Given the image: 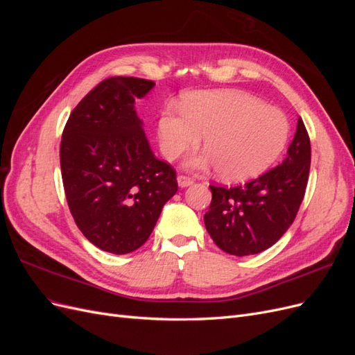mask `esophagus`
I'll return each mask as SVG.
<instances>
[{"instance_id":"obj_1","label":"esophagus","mask_w":355,"mask_h":355,"mask_svg":"<svg viewBox=\"0 0 355 355\" xmlns=\"http://www.w3.org/2000/svg\"><path fill=\"white\" fill-rule=\"evenodd\" d=\"M178 184L180 188H185V187H189L194 184V179L189 178V176H185V175H179L178 176Z\"/></svg>"}]
</instances>
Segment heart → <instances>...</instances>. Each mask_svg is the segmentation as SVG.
<instances>
[{
    "label": "heart",
    "instance_id": "b5f03b06",
    "mask_svg": "<svg viewBox=\"0 0 355 355\" xmlns=\"http://www.w3.org/2000/svg\"><path fill=\"white\" fill-rule=\"evenodd\" d=\"M182 112L159 118L158 136L164 157L176 159L194 149L200 136L206 154L189 163L214 166L225 180L259 176L280 158L290 137L287 116L261 99L239 92H196L182 102Z\"/></svg>",
    "mask_w": 355,
    "mask_h": 355
}]
</instances>
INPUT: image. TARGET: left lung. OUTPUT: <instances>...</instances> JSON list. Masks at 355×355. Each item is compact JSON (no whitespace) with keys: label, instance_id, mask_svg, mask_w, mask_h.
Masks as SVG:
<instances>
[{"label":"left lung","instance_id":"obj_1","mask_svg":"<svg viewBox=\"0 0 355 355\" xmlns=\"http://www.w3.org/2000/svg\"><path fill=\"white\" fill-rule=\"evenodd\" d=\"M311 166V142L302 118L283 164L244 185H210L211 202L204 225L219 249L247 256L270 249L293 223L304 200Z\"/></svg>","mask_w":355,"mask_h":355}]
</instances>
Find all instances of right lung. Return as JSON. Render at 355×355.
Masks as SVG:
<instances>
[{"label":"right lung","mask_w":355,"mask_h":355,"mask_svg":"<svg viewBox=\"0 0 355 355\" xmlns=\"http://www.w3.org/2000/svg\"><path fill=\"white\" fill-rule=\"evenodd\" d=\"M154 85L106 78L63 128L60 170L72 218L92 244L114 254L139 249L178 191L176 170L154 155L135 111V99Z\"/></svg>","instance_id":"obj_1"}]
</instances>
